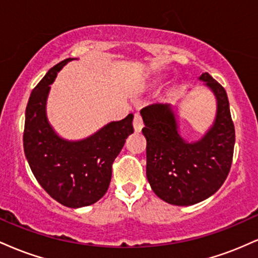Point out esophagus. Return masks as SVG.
Masks as SVG:
<instances>
[{
  "label": "esophagus",
  "instance_id": "obj_1",
  "mask_svg": "<svg viewBox=\"0 0 258 258\" xmlns=\"http://www.w3.org/2000/svg\"><path fill=\"white\" fill-rule=\"evenodd\" d=\"M144 123L143 119H142V115L139 112H136L135 117H133V127H135L136 132H141L142 128H143Z\"/></svg>",
  "mask_w": 258,
  "mask_h": 258
}]
</instances>
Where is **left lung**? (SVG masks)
<instances>
[{"instance_id": "obj_1", "label": "left lung", "mask_w": 258, "mask_h": 258, "mask_svg": "<svg viewBox=\"0 0 258 258\" xmlns=\"http://www.w3.org/2000/svg\"><path fill=\"white\" fill-rule=\"evenodd\" d=\"M199 80L215 93L217 114L200 141L180 137L170 104L147 105L141 110L147 138V178L153 191L171 205L188 206L215 194L226 180L233 161L235 130L226 90L209 73Z\"/></svg>"}]
</instances>
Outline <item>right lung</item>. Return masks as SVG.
Masks as SVG:
<instances>
[{
  "label": "right lung",
  "mask_w": 258,
  "mask_h": 258,
  "mask_svg": "<svg viewBox=\"0 0 258 258\" xmlns=\"http://www.w3.org/2000/svg\"><path fill=\"white\" fill-rule=\"evenodd\" d=\"M73 59L54 65L32 90L23 142L26 160L41 186L59 204L78 209L97 203L108 190L112 162L133 133V115L112 121L82 141L59 137L47 120L46 100L57 73Z\"/></svg>",
  "instance_id": "obj_1"
}]
</instances>
